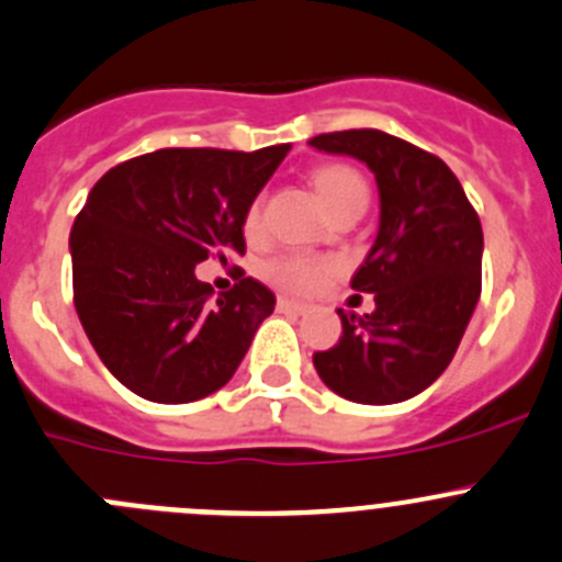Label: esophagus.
Masks as SVG:
<instances>
[{"label": "esophagus", "mask_w": 562, "mask_h": 562, "mask_svg": "<svg viewBox=\"0 0 562 562\" xmlns=\"http://www.w3.org/2000/svg\"><path fill=\"white\" fill-rule=\"evenodd\" d=\"M277 307L282 310V313H307L310 310V304L307 302H302V299H293V296H280L277 299Z\"/></svg>", "instance_id": "esophagus-1"}]
</instances>
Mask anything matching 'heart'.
I'll return each instance as SVG.
<instances>
[{
	"mask_svg": "<svg viewBox=\"0 0 562 562\" xmlns=\"http://www.w3.org/2000/svg\"><path fill=\"white\" fill-rule=\"evenodd\" d=\"M315 189H318L321 200L326 203V209H335L340 200H346L348 194L362 192L364 183L351 167L342 165H329L321 167L315 172ZM260 222V203H252L247 214V227L255 231ZM335 263L331 260H321V258H307V255H277V258L266 260L263 263V274L269 280L280 282L285 288H296V291H318L321 285L326 282V277L331 274Z\"/></svg>",
	"mask_w": 562,
	"mask_h": 562,
	"instance_id": "heart-1",
	"label": "heart"
}]
</instances>
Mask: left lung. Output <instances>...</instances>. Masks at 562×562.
Returning <instances> with one entry per match:
<instances>
[{
	"label": "left lung",
	"instance_id": "8db88e82",
	"mask_svg": "<svg viewBox=\"0 0 562 562\" xmlns=\"http://www.w3.org/2000/svg\"><path fill=\"white\" fill-rule=\"evenodd\" d=\"M310 145L364 161L381 200L379 236L351 280L375 310H337L342 337L313 364L346 401H408L445 373L481 299L477 211L439 156L384 131H331Z\"/></svg>",
	"mask_w": 562,
	"mask_h": 562
}]
</instances>
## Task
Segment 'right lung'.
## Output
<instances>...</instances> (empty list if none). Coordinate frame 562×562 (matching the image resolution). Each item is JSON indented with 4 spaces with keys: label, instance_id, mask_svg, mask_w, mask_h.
Instances as JSON below:
<instances>
[{
    "label": "right lung",
    "instance_id": "right-lung-1",
    "mask_svg": "<svg viewBox=\"0 0 562 562\" xmlns=\"http://www.w3.org/2000/svg\"><path fill=\"white\" fill-rule=\"evenodd\" d=\"M291 145L161 148L112 167L70 231L74 304L109 373L145 401L189 403L233 379L274 293L244 277L214 299L194 266L244 255L249 205Z\"/></svg>",
    "mask_w": 562,
    "mask_h": 562
}]
</instances>
